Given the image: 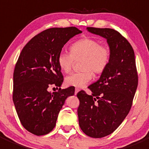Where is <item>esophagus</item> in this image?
<instances>
[{"mask_svg": "<svg viewBox=\"0 0 149 149\" xmlns=\"http://www.w3.org/2000/svg\"><path fill=\"white\" fill-rule=\"evenodd\" d=\"M79 88H76V89H75V95H76V94L78 93V92H79Z\"/></svg>", "mask_w": 149, "mask_h": 149, "instance_id": "obj_1", "label": "esophagus"}]
</instances>
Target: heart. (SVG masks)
I'll return each mask as SVG.
<instances>
[{
	"mask_svg": "<svg viewBox=\"0 0 149 149\" xmlns=\"http://www.w3.org/2000/svg\"><path fill=\"white\" fill-rule=\"evenodd\" d=\"M70 53L62 51L57 56V63L65 73L72 69L75 60H81V71L72 73L65 79L68 86L83 87L95 74L102 73L109 64L111 49L106 44L90 37H85L75 41L70 46Z\"/></svg>",
	"mask_w": 149,
	"mask_h": 149,
	"instance_id": "heart-1",
	"label": "heart"
}]
</instances>
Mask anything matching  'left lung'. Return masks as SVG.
Wrapping results in <instances>:
<instances>
[{"mask_svg":"<svg viewBox=\"0 0 149 149\" xmlns=\"http://www.w3.org/2000/svg\"><path fill=\"white\" fill-rule=\"evenodd\" d=\"M88 31L106 38L111 60L97 81L77 93L79 123L92 138H100L114 132L129 113L138 83L135 53L126 38L111 28L87 27Z\"/></svg>","mask_w":149,"mask_h":149,"instance_id":"obj_1","label":"left lung"}]
</instances>
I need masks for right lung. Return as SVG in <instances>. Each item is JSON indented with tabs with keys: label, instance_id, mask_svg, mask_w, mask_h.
I'll return each instance as SVG.
<instances>
[{
	"label": "right lung",
	"instance_id": "right-lung-1",
	"mask_svg": "<svg viewBox=\"0 0 149 149\" xmlns=\"http://www.w3.org/2000/svg\"><path fill=\"white\" fill-rule=\"evenodd\" d=\"M81 33L76 27L49 28L35 36L20 53L13 76V101L22 125L34 135L49 133L66 98L74 95L72 86L53 93L48 89L61 86L64 79L57 56Z\"/></svg>",
	"mask_w": 149,
	"mask_h": 149
}]
</instances>
